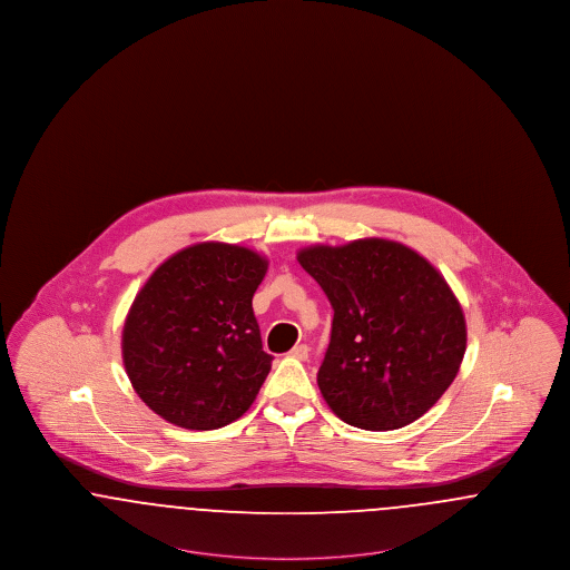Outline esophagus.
<instances>
[{
    "instance_id": "obj_1",
    "label": "esophagus",
    "mask_w": 570,
    "mask_h": 570,
    "mask_svg": "<svg viewBox=\"0 0 570 570\" xmlns=\"http://www.w3.org/2000/svg\"><path fill=\"white\" fill-rule=\"evenodd\" d=\"M291 356L298 358V361H305V358L309 356V348H307L305 344H297V346L291 351Z\"/></svg>"
}]
</instances>
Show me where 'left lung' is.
<instances>
[{
    "mask_svg": "<svg viewBox=\"0 0 570 570\" xmlns=\"http://www.w3.org/2000/svg\"><path fill=\"white\" fill-rule=\"evenodd\" d=\"M333 307L318 370L328 407L370 432L406 428L444 395L465 353L460 301L434 265L389 239L298 249Z\"/></svg>",
    "mask_w": 570,
    "mask_h": 570,
    "instance_id": "8db88e82",
    "label": "left lung"
}]
</instances>
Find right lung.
I'll return each instance as SVG.
<instances>
[{"instance_id":"add662e5","label":"right lung","mask_w":570,"mask_h":570,"mask_svg":"<svg viewBox=\"0 0 570 570\" xmlns=\"http://www.w3.org/2000/svg\"><path fill=\"white\" fill-rule=\"evenodd\" d=\"M267 258L244 245H190L151 273L121 333L138 397L184 430H217L254 404L272 370L252 297Z\"/></svg>"}]
</instances>
